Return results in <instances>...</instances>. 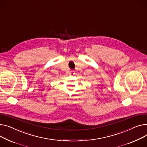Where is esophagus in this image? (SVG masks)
<instances>
[{"instance_id": "esophagus-1", "label": "esophagus", "mask_w": 147, "mask_h": 147, "mask_svg": "<svg viewBox=\"0 0 147 147\" xmlns=\"http://www.w3.org/2000/svg\"><path fill=\"white\" fill-rule=\"evenodd\" d=\"M74 73H75V71H71L70 73V74H74Z\"/></svg>"}]
</instances>
